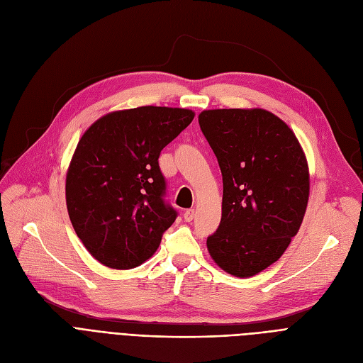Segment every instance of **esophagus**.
Segmentation results:
<instances>
[{
	"label": "esophagus",
	"instance_id": "34e87169",
	"mask_svg": "<svg viewBox=\"0 0 363 363\" xmlns=\"http://www.w3.org/2000/svg\"><path fill=\"white\" fill-rule=\"evenodd\" d=\"M183 218H184V220H186V222H191V220H194V218H195V210H194V208L186 210L184 213H183Z\"/></svg>",
	"mask_w": 363,
	"mask_h": 363
}]
</instances>
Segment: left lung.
Here are the masks:
<instances>
[{
  "instance_id": "8db88e82",
  "label": "left lung",
  "mask_w": 363,
  "mask_h": 363,
  "mask_svg": "<svg viewBox=\"0 0 363 363\" xmlns=\"http://www.w3.org/2000/svg\"><path fill=\"white\" fill-rule=\"evenodd\" d=\"M198 121L223 182L208 254L233 277H255L281 258L302 225L309 198L305 152L289 124L267 109H206Z\"/></svg>"
}]
</instances>
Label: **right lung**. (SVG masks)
Masks as SVG:
<instances>
[{
	"instance_id": "obj_1",
	"label": "right lung",
	"mask_w": 363,
	"mask_h": 363,
	"mask_svg": "<svg viewBox=\"0 0 363 363\" xmlns=\"http://www.w3.org/2000/svg\"><path fill=\"white\" fill-rule=\"evenodd\" d=\"M192 109L140 106L112 111L84 132L66 174L73 230L104 266H141L176 220L164 201L159 155L189 126Z\"/></svg>"
}]
</instances>
